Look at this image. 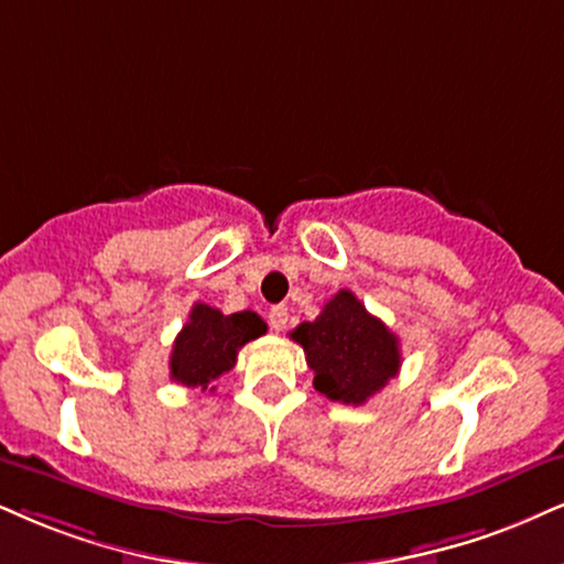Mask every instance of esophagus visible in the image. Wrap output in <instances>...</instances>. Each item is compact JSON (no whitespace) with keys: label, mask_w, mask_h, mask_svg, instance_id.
Instances as JSON below:
<instances>
[{"label":"esophagus","mask_w":564,"mask_h":564,"mask_svg":"<svg viewBox=\"0 0 564 564\" xmlns=\"http://www.w3.org/2000/svg\"><path fill=\"white\" fill-rule=\"evenodd\" d=\"M269 326L274 332H282L284 326H288V308H284V305H274V308L269 311Z\"/></svg>","instance_id":"1"}]
</instances>
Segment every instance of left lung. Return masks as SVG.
<instances>
[{"mask_svg": "<svg viewBox=\"0 0 564 564\" xmlns=\"http://www.w3.org/2000/svg\"><path fill=\"white\" fill-rule=\"evenodd\" d=\"M290 337L303 345L318 392L345 405H364L398 377L402 364L398 335L350 290H339L314 322H303Z\"/></svg>", "mask_w": 564, "mask_h": 564, "instance_id": "8db88e82", "label": "left lung"}]
</instances>
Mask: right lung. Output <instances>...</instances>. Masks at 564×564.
<instances>
[{
	"label": "right lung",
	"instance_id": "right-lung-1",
	"mask_svg": "<svg viewBox=\"0 0 564 564\" xmlns=\"http://www.w3.org/2000/svg\"><path fill=\"white\" fill-rule=\"evenodd\" d=\"M261 335H267V324L253 311L225 316L219 308L196 303L172 345L170 377L183 387L208 389L214 379L232 371L240 347Z\"/></svg>",
	"mask_w": 564,
	"mask_h": 564
}]
</instances>
